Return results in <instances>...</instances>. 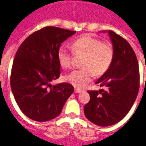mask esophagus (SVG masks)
<instances>
[{"label":"esophagus","mask_w":146,"mask_h":146,"mask_svg":"<svg viewBox=\"0 0 146 146\" xmlns=\"http://www.w3.org/2000/svg\"><path fill=\"white\" fill-rule=\"evenodd\" d=\"M74 92H75V93H81L82 92V90L80 89V88H75Z\"/></svg>","instance_id":"obj_1"}]
</instances>
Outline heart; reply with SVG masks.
I'll return each mask as SVG.
<instances>
[{"label": "heart", "instance_id": "heart-1", "mask_svg": "<svg viewBox=\"0 0 146 146\" xmlns=\"http://www.w3.org/2000/svg\"><path fill=\"white\" fill-rule=\"evenodd\" d=\"M72 50L76 55H84L82 68L74 70L64 76L65 81L76 88H84L92 81L94 76H102L111 67L115 57L113 45L103 42L91 34L82 35L71 45ZM58 61L64 69L71 67L73 53L66 48L61 47L58 51Z\"/></svg>", "mask_w": 146, "mask_h": 146}]
</instances>
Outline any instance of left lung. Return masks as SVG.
I'll list each match as a JSON object with an SVG mask.
<instances>
[{
	"instance_id": "left-lung-1",
	"label": "left lung",
	"mask_w": 146,
	"mask_h": 146,
	"mask_svg": "<svg viewBox=\"0 0 146 146\" xmlns=\"http://www.w3.org/2000/svg\"><path fill=\"white\" fill-rule=\"evenodd\" d=\"M115 57L110 69L96 84L106 90L88 91L90 101L84 106L86 118L98 126L120 121L134 104L139 88V71L134 51L122 36L109 31Z\"/></svg>"
}]
</instances>
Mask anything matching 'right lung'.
<instances>
[{
  "label": "right lung",
  "instance_id": "1",
  "mask_svg": "<svg viewBox=\"0 0 146 146\" xmlns=\"http://www.w3.org/2000/svg\"><path fill=\"white\" fill-rule=\"evenodd\" d=\"M75 33L47 26L28 36L18 48L10 85L19 107L32 120L47 121L56 118L74 91L69 83L50 82L61 74L57 57L60 46Z\"/></svg>",
  "mask_w": 146,
  "mask_h": 146
}]
</instances>
